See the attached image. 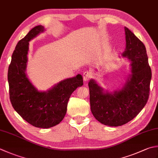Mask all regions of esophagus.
I'll list each match as a JSON object with an SVG mask.
<instances>
[{
  "label": "esophagus",
  "instance_id": "34e87169",
  "mask_svg": "<svg viewBox=\"0 0 158 158\" xmlns=\"http://www.w3.org/2000/svg\"><path fill=\"white\" fill-rule=\"evenodd\" d=\"M83 77L84 81H87L92 77V73L91 72H89V71H85V73H83Z\"/></svg>",
  "mask_w": 158,
  "mask_h": 158
}]
</instances>
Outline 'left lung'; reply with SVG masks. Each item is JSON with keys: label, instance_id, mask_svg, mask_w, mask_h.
<instances>
[{"label": "left lung", "instance_id": "8db88e82", "mask_svg": "<svg viewBox=\"0 0 158 158\" xmlns=\"http://www.w3.org/2000/svg\"><path fill=\"white\" fill-rule=\"evenodd\" d=\"M126 49L123 55L131 61L130 79L121 90L105 92L93 79L89 81L91 112L105 125L117 127L134 119L143 109L149 97L151 70L146 48L128 28L125 27Z\"/></svg>", "mask_w": 158, "mask_h": 158}]
</instances>
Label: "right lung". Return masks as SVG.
<instances>
[{
    "instance_id": "obj_1",
    "label": "right lung",
    "mask_w": 158,
    "mask_h": 158,
    "mask_svg": "<svg viewBox=\"0 0 158 158\" xmlns=\"http://www.w3.org/2000/svg\"><path fill=\"white\" fill-rule=\"evenodd\" d=\"M43 31L41 25L33 27L18 42L7 76L9 98L14 110L29 124L47 129L63 120L70 95L83 83L82 76L77 75L59 83L47 92H40L30 83L25 74L29 42Z\"/></svg>"
}]
</instances>
